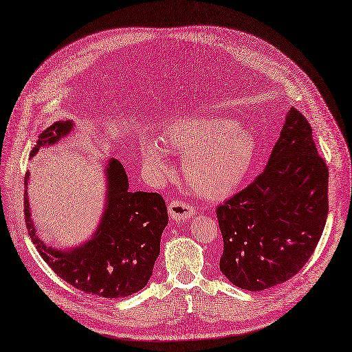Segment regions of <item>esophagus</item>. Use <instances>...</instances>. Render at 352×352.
I'll use <instances>...</instances> for the list:
<instances>
[{
    "label": "esophagus",
    "mask_w": 352,
    "mask_h": 352,
    "mask_svg": "<svg viewBox=\"0 0 352 352\" xmlns=\"http://www.w3.org/2000/svg\"><path fill=\"white\" fill-rule=\"evenodd\" d=\"M168 213H169V217L175 220V222H184V220L191 219L194 214H196V209L186 201L174 200L168 204Z\"/></svg>",
    "instance_id": "34e87169"
}]
</instances>
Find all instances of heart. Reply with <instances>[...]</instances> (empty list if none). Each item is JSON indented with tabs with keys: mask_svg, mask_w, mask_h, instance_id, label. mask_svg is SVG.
<instances>
[{
	"mask_svg": "<svg viewBox=\"0 0 352 352\" xmlns=\"http://www.w3.org/2000/svg\"><path fill=\"white\" fill-rule=\"evenodd\" d=\"M142 158L151 171L166 175L168 152L183 155L181 169L190 188L207 200H222L243 184L256 155L248 130L225 117H181L169 123L161 140L140 142Z\"/></svg>",
	"mask_w": 352,
	"mask_h": 352,
	"instance_id": "obj_1",
	"label": "heart"
}]
</instances>
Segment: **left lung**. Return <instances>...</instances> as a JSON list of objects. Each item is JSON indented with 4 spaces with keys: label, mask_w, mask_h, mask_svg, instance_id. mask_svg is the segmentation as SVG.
Returning a JSON list of instances; mask_svg holds the SVG:
<instances>
[{
    "label": "left lung",
    "mask_w": 352,
    "mask_h": 352,
    "mask_svg": "<svg viewBox=\"0 0 352 352\" xmlns=\"http://www.w3.org/2000/svg\"><path fill=\"white\" fill-rule=\"evenodd\" d=\"M328 177L309 122L292 107L263 174L216 210L219 267L232 284L261 292L303 268L327 223Z\"/></svg>",
    "instance_id": "1"
}]
</instances>
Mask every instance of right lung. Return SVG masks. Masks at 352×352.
I'll return each mask as SVG.
<instances>
[{"instance_id": "obj_1", "label": "right lung", "mask_w": 352, "mask_h": 352, "mask_svg": "<svg viewBox=\"0 0 352 352\" xmlns=\"http://www.w3.org/2000/svg\"><path fill=\"white\" fill-rule=\"evenodd\" d=\"M72 120H59L38 135L30 158L41 148L52 146L67 138ZM106 171V206L100 223L88 241L69 250L46 245L37 235L28 197L29 173L24 177V217L36 250L56 276L72 287L106 298L129 297L148 284L161 235L168 225L164 199L158 192L129 190L123 165L110 158Z\"/></svg>"}]
</instances>
